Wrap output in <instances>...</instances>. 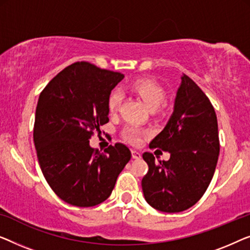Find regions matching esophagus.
I'll use <instances>...</instances> for the list:
<instances>
[{"mask_svg": "<svg viewBox=\"0 0 250 250\" xmlns=\"http://www.w3.org/2000/svg\"><path fill=\"white\" fill-rule=\"evenodd\" d=\"M131 155H132L133 160H139L140 157H142V154H140L139 152H137V150H131Z\"/></svg>", "mask_w": 250, "mask_h": 250, "instance_id": "34e87169", "label": "esophagus"}]
</instances>
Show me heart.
Wrapping results in <instances>:
<instances>
[{
	"label": "heart",
	"instance_id": "obj_1",
	"mask_svg": "<svg viewBox=\"0 0 250 250\" xmlns=\"http://www.w3.org/2000/svg\"><path fill=\"white\" fill-rule=\"evenodd\" d=\"M131 91L144 102L149 111H156L165 102V91L155 82L150 79H138L131 85ZM124 95L120 90H113L107 100L110 113H115L120 108ZM145 131L135 125H126L122 131V137L132 145H138Z\"/></svg>",
	"mask_w": 250,
	"mask_h": 250
}]
</instances>
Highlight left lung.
<instances>
[{"instance_id":"8db88e82","label":"left lung","mask_w":250,"mask_h":250,"mask_svg":"<svg viewBox=\"0 0 250 250\" xmlns=\"http://www.w3.org/2000/svg\"><path fill=\"white\" fill-rule=\"evenodd\" d=\"M149 148L170 153V160L155 162L152 153L143 159L148 171L142 180L146 202L157 210L178 213L194 206L205 194L220 153L215 111L194 80L184 75L174 110Z\"/></svg>"}]
</instances>
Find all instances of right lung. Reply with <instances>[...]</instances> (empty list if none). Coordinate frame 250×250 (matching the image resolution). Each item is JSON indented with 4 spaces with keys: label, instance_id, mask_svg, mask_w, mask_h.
I'll list each match as a JSON object with an SVG mask.
<instances>
[{
    "label": "right lung",
    "instance_id": "obj_1",
    "mask_svg": "<svg viewBox=\"0 0 250 250\" xmlns=\"http://www.w3.org/2000/svg\"><path fill=\"white\" fill-rule=\"evenodd\" d=\"M124 77L76 62L59 72L38 98L34 125L38 163L52 190L70 205L103 203L131 159L121 143L104 153L89 146L91 136L100 135V126L108 122V96Z\"/></svg>",
    "mask_w": 250,
    "mask_h": 250
}]
</instances>
